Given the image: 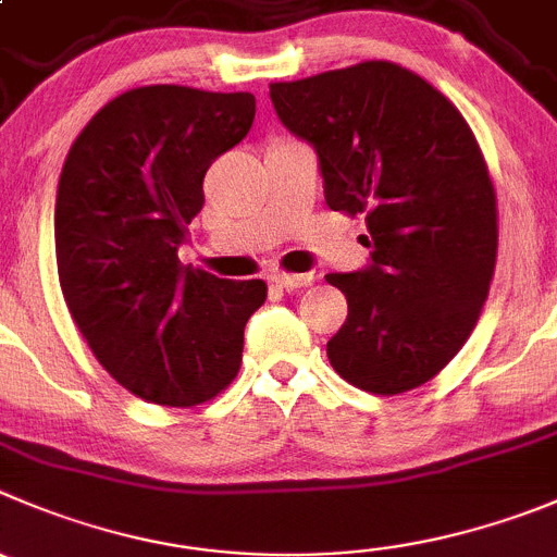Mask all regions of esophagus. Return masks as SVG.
<instances>
[{
    "label": "esophagus",
    "instance_id": "esophagus-1",
    "mask_svg": "<svg viewBox=\"0 0 557 557\" xmlns=\"http://www.w3.org/2000/svg\"><path fill=\"white\" fill-rule=\"evenodd\" d=\"M270 282H273L275 287L287 289V293H295V289L309 287V284H311V273H300V275H295V273H273V275H270Z\"/></svg>",
    "mask_w": 557,
    "mask_h": 557
}]
</instances>
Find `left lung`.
<instances>
[{"label":"left lung","instance_id":"obj_1","mask_svg":"<svg viewBox=\"0 0 557 557\" xmlns=\"http://www.w3.org/2000/svg\"><path fill=\"white\" fill-rule=\"evenodd\" d=\"M270 100L314 147L327 208L367 215V268L325 275L347 298L331 367L369 394L418 388L468 342L495 273V188L473 131L383 60L270 84Z\"/></svg>","mask_w":557,"mask_h":557}]
</instances>
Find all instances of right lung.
Instances as JSON below:
<instances>
[{
    "label": "right lung",
    "mask_w": 557,
    "mask_h": 557,
    "mask_svg": "<svg viewBox=\"0 0 557 557\" xmlns=\"http://www.w3.org/2000/svg\"><path fill=\"white\" fill-rule=\"evenodd\" d=\"M251 92L152 84L116 95L87 123L57 188L60 287L100 367L145 401L194 407L243 361L259 278L183 268L177 248L202 210V180L246 139Z\"/></svg>",
    "instance_id": "right-lung-1"
}]
</instances>
